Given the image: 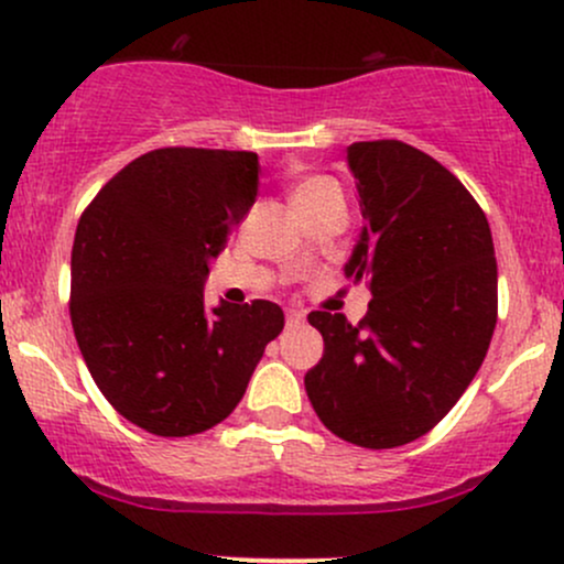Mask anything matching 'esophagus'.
I'll return each mask as SVG.
<instances>
[{
    "instance_id": "obj_1",
    "label": "esophagus",
    "mask_w": 564,
    "mask_h": 564,
    "mask_svg": "<svg viewBox=\"0 0 564 564\" xmlns=\"http://www.w3.org/2000/svg\"><path fill=\"white\" fill-rule=\"evenodd\" d=\"M305 321V313L302 311H286V326H300Z\"/></svg>"
}]
</instances>
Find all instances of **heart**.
Wrapping results in <instances>:
<instances>
[{
    "label": "heart",
    "mask_w": 564,
    "mask_h": 564,
    "mask_svg": "<svg viewBox=\"0 0 564 564\" xmlns=\"http://www.w3.org/2000/svg\"><path fill=\"white\" fill-rule=\"evenodd\" d=\"M324 197H343V189L339 184L329 176H305L292 187V203L300 206V203H315L324 200Z\"/></svg>",
    "instance_id": "heart-1"
}]
</instances>
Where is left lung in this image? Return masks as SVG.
Masks as SVG:
<instances>
[{"mask_svg":"<svg viewBox=\"0 0 564 564\" xmlns=\"http://www.w3.org/2000/svg\"><path fill=\"white\" fill-rule=\"evenodd\" d=\"M364 227L345 278L367 281L361 324L315 311L324 356L305 375L315 414L345 442L391 449L429 433L471 386L498 318L487 216L431 154L404 141L345 150Z\"/></svg>","mask_w":564,"mask_h":564,"instance_id":"left-lung-1","label":"left lung"}]
</instances>
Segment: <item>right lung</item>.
Listing matches in <instances>:
<instances>
[{
    "instance_id": "1",
    "label": "right lung",
    "mask_w": 564,
    "mask_h": 564,
    "mask_svg": "<svg viewBox=\"0 0 564 564\" xmlns=\"http://www.w3.org/2000/svg\"><path fill=\"white\" fill-rule=\"evenodd\" d=\"M257 152L169 147L135 158L79 216L72 326L98 391L158 436L214 429L243 399L275 302L206 307L208 268L251 212Z\"/></svg>"
}]
</instances>
